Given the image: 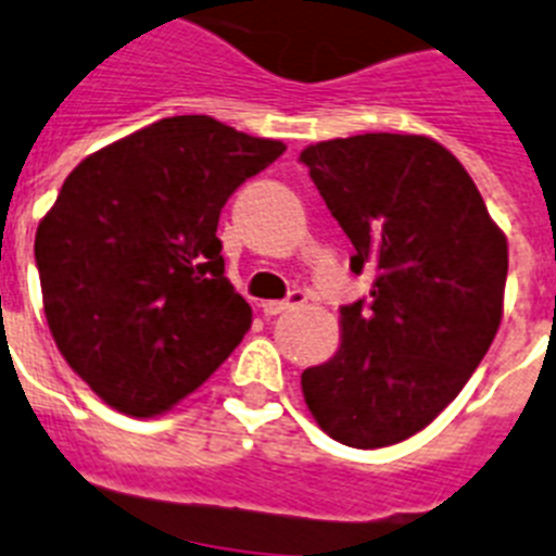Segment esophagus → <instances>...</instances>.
<instances>
[{
	"label": "esophagus",
	"mask_w": 556,
	"mask_h": 556,
	"mask_svg": "<svg viewBox=\"0 0 556 556\" xmlns=\"http://www.w3.org/2000/svg\"><path fill=\"white\" fill-rule=\"evenodd\" d=\"M306 304V292H301V289H295V292H289L287 301H264V312L267 315H281V312H289L295 309V306Z\"/></svg>",
	"instance_id": "obj_1"
}]
</instances>
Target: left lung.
Here are the masks:
<instances>
[{
  "label": "left lung",
  "instance_id": "obj_1",
  "mask_svg": "<svg viewBox=\"0 0 556 556\" xmlns=\"http://www.w3.org/2000/svg\"><path fill=\"white\" fill-rule=\"evenodd\" d=\"M350 236L369 298L341 309V346L301 375L329 438L355 448L401 443L432 424L480 366L503 318L508 244L446 147L364 132L301 153Z\"/></svg>",
  "mask_w": 556,
  "mask_h": 556
}]
</instances>
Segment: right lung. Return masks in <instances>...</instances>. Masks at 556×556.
<instances>
[{"label": "right lung", "mask_w": 556, "mask_h": 556, "mask_svg": "<svg viewBox=\"0 0 556 556\" xmlns=\"http://www.w3.org/2000/svg\"><path fill=\"white\" fill-rule=\"evenodd\" d=\"M287 147L173 116L87 155L36 229L50 334L113 409L153 417L236 350L252 309L224 278V204Z\"/></svg>", "instance_id": "1"}]
</instances>
